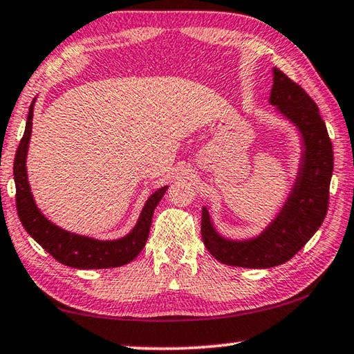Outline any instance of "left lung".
I'll list each match as a JSON object with an SVG mask.
<instances>
[{
    "instance_id": "obj_1",
    "label": "left lung",
    "mask_w": 354,
    "mask_h": 354,
    "mask_svg": "<svg viewBox=\"0 0 354 354\" xmlns=\"http://www.w3.org/2000/svg\"><path fill=\"white\" fill-rule=\"evenodd\" d=\"M272 106L298 129L301 158L290 194L281 211L250 239L221 236L207 207L201 211V237L215 259L232 267L270 268L292 259L322 226L328 211L334 156L326 124L314 100L283 71L273 68Z\"/></svg>"
}]
</instances>
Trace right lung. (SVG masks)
Listing matches in <instances>:
<instances>
[{
    "label": "right lung",
    "mask_w": 354,
    "mask_h": 354,
    "mask_svg": "<svg viewBox=\"0 0 354 354\" xmlns=\"http://www.w3.org/2000/svg\"><path fill=\"white\" fill-rule=\"evenodd\" d=\"M35 98L29 106V113L26 120V128L23 139L17 149L14 160V181H15V203L17 212L21 225L25 226L28 234L37 242L41 248L48 251L57 262L73 268H112L122 267L139 256L147 243L151 227L153 212L159 201L162 200L169 185H164L149 195L145 206L127 236L113 239V241H98V239L81 236L70 232L64 227L48 220L40 209L35 205L31 185L28 181L26 158L29 140L32 133V115H34Z\"/></svg>",
    "instance_id": "right-lung-1"
}]
</instances>
